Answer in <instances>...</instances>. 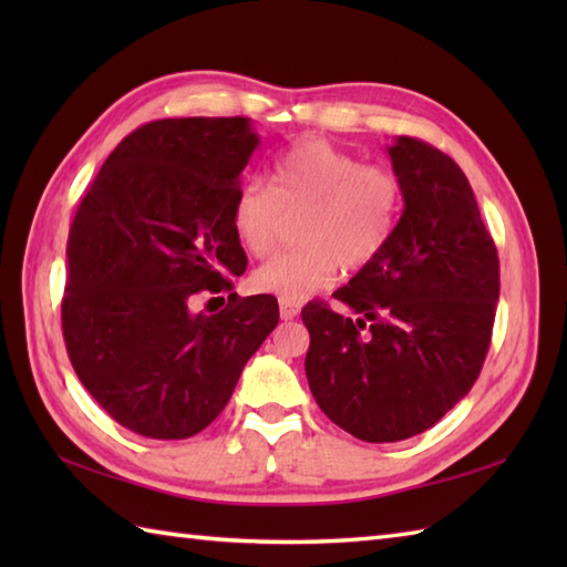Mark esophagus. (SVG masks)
<instances>
[{
    "mask_svg": "<svg viewBox=\"0 0 567 567\" xmlns=\"http://www.w3.org/2000/svg\"><path fill=\"white\" fill-rule=\"evenodd\" d=\"M297 315H299V305H295V302H287V299H280V317H282L285 321L295 319Z\"/></svg>",
    "mask_w": 567,
    "mask_h": 567,
    "instance_id": "1",
    "label": "esophagus"
}]
</instances>
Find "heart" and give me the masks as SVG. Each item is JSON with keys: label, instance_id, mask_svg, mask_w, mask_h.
<instances>
[{"label": "heart", "instance_id": "b5f03b06", "mask_svg": "<svg viewBox=\"0 0 567 567\" xmlns=\"http://www.w3.org/2000/svg\"><path fill=\"white\" fill-rule=\"evenodd\" d=\"M272 187L246 183L231 207L234 231L250 256L262 258L280 240L287 216L299 210L295 236L302 244L270 258L252 285L287 302H302L336 280L341 265L360 270L375 260L396 228L402 183L380 163H360L331 141L292 143L270 171Z\"/></svg>", "mask_w": 567, "mask_h": 567}]
</instances>
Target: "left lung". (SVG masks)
<instances>
[{"label":"left lung","instance_id":"8db88e82","mask_svg":"<svg viewBox=\"0 0 567 567\" xmlns=\"http://www.w3.org/2000/svg\"><path fill=\"white\" fill-rule=\"evenodd\" d=\"M404 209L390 244L333 297L302 309L309 390L368 443L424 433L473 388L492 341L499 258L465 173L419 138L388 148Z\"/></svg>","mask_w":567,"mask_h":567}]
</instances>
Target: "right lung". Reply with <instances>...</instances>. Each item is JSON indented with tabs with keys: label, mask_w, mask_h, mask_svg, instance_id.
<instances>
[{
	"label": "right lung",
	"mask_w": 567,
	"mask_h": 567,
	"mask_svg": "<svg viewBox=\"0 0 567 567\" xmlns=\"http://www.w3.org/2000/svg\"><path fill=\"white\" fill-rule=\"evenodd\" d=\"M258 143L244 116L151 122L104 161L72 219L70 363L104 412L138 436L207 429L280 319L272 295L234 292L219 315L192 309L246 270L231 207Z\"/></svg>",
	"instance_id": "add662e5"
}]
</instances>
